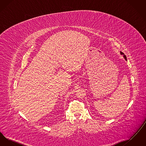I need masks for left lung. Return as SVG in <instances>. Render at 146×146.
Instances as JSON below:
<instances>
[{"mask_svg": "<svg viewBox=\"0 0 146 146\" xmlns=\"http://www.w3.org/2000/svg\"><path fill=\"white\" fill-rule=\"evenodd\" d=\"M120 54H121V55H123V56H124V58H125V60H126V56L124 55V54L123 52H122L121 51H120Z\"/></svg>", "mask_w": 146, "mask_h": 146, "instance_id": "1", "label": "left lung"}]
</instances>
